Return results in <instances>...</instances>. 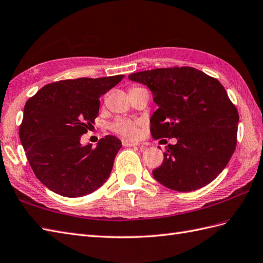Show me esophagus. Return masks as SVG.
<instances>
[{
  "label": "esophagus",
  "mask_w": 263,
  "mask_h": 263,
  "mask_svg": "<svg viewBox=\"0 0 263 263\" xmlns=\"http://www.w3.org/2000/svg\"><path fill=\"white\" fill-rule=\"evenodd\" d=\"M122 144H123V146H136V145H139V142H136V141L127 140V139H123L122 140Z\"/></svg>",
  "instance_id": "34e87169"
}]
</instances>
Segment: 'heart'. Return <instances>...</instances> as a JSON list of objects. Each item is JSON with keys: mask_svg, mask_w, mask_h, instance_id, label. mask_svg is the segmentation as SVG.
Masks as SVG:
<instances>
[{"mask_svg": "<svg viewBox=\"0 0 263 263\" xmlns=\"http://www.w3.org/2000/svg\"><path fill=\"white\" fill-rule=\"evenodd\" d=\"M111 130L116 132L120 136L125 137V138H137L139 136V124L138 122L130 119H123L120 118L117 119L114 122L111 124Z\"/></svg>", "mask_w": 263, "mask_h": 263, "instance_id": "b5f03b06", "label": "heart"}]
</instances>
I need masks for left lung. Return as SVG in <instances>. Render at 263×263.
Listing matches in <instances>:
<instances>
[{"instance_id": "8db88e82", "label": "left lung", "mask_w": 263, "mask_h": 263, "mask_svg": "<svg viewBox=\"0 0 263 263\" xmlns=\"http://www.w3.org/2000/svg\"><path fill=\"white\" fill-rule=\"evenodd\" d=\"M129 79L149 87L159 106L150 120L152 137L178 140L166 146L154 179L180 192L212 182L237 146L239 113L223 85L191 66L137 72Z\"/></svg>"}]
</instances>
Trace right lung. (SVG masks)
<instances>
[{
    "mask_svg": "<svg viewBox=\"0 0 263 263\" xmlns=\"http://www.w3.org/2000/svg\"><path fill=\"white\" fill-rule=\"evenodd\" d=\"M124 76L62 80L40 89L26 101L18 136L41 182L60 196L83 197L110 177L121 141L114 136L98 145H81L99 116L100 97Z\"/></svg>",
    "mask_w": 263,
    "mask_h": 263,
    "instance_id": "add662e5",
    "label": "right lung"
}]
</instances>
